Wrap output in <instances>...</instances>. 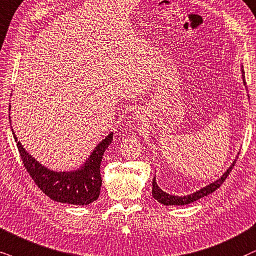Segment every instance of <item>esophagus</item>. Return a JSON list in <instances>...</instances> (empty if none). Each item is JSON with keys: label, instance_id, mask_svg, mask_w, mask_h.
<instances>
[{"label": "esophagus", "instance_id": "34e87169", "mask_svg": "<svg viewBox=\"0 0 256 256\" xmlns=\"http://www.w3.org/2000/svg\"><path fill=\"white\" fill-rule=\"evenodd\" d=\"M137 117H138V116H137Z\"/></svg>", "mask_w": 256, "mask_h": 256}]
</instances>
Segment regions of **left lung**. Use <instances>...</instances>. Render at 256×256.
<instances>
[{"label": "left lung", "mask_w": 256, "mask_h": 256, "mask_svg": "<svg viewBox=\"0 0 256 256\" xmlns=\"http://www.w3.org/2000/svg\"><path fill=\"white\" fill-rule=\"evenodd\" d=\"M244 70H242V82H244V85H246V80H244ZM235 163H236V158L234 160V162L232 163V166L228 168L227 171H226V172L223 174L218 180H216L215 182L208 184L206 186H203L202 189L197 190L196 192L190 194V195H186V196H174V195H170V194L163 192V190H162L160 188L157 186L156 177H154V180H152V196H154V200H157L158 202L162 203V204H164V206H186V204H189V203L195 202V200L202 198V197L209 195V194L214 192L215 190H218L220 186H221V184L224 182V180L228 177V174L232 171V168H234Z\"/></svg>", "instance_id": "left-lung-1"}]
</instances>
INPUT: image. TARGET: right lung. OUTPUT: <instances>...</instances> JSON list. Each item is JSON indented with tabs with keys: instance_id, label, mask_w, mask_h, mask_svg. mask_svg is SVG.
<instances>
[{
	"instance_id": "obj_1",
	"label": "right lung",
	"mask_w": 256,
	"mask_h": 256,
	"mask_svg": "<svg viewBox=\"0 0 256 256\" xmlns=\"http://www.w3.org/2000/svg\"><path fill=\"white\" fill-rule=\"evenodd\" d=\"M9 122H12V120ZM12 134L24 168L34 180L35 184L48 197L56 202L76 206H87L98 198L102 188L100 163L105 150L112 143V132L96 145L84 166L73 171H54L44 166L24 150L20 142H18L14 131Z\"/></svg>"
}]
</instances>
